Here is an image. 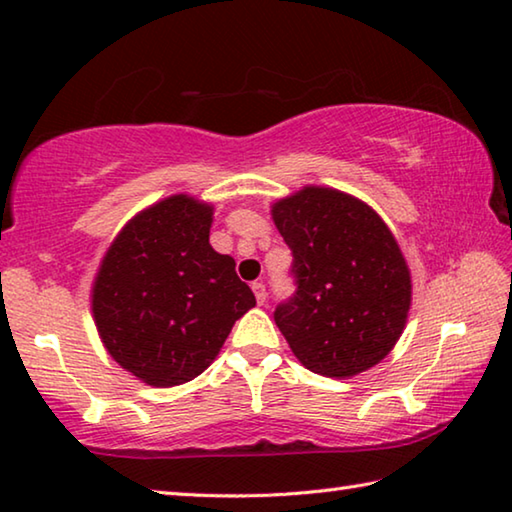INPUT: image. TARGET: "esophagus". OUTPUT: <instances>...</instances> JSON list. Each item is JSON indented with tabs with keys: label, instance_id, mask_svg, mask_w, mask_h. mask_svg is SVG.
Instances as JSON below:
<instances>
[{
	"label": "esophagus",
	"instance_id": "esophagus-1",
	"mask_svg": "<svg viewBox=\"0 0 512 512\" xmlns=\"http://www.w3.org/2000/svg\"><path fill=\"white\" fill-rule=\"evenodd\" d=\"M253 293H255L257 305H264V302H266V284L255 282V284H253Z\"/></svg>",
	"mask_w": 512,
	"mask_h": 512
}]
</instances>
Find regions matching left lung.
<instances>
[{
  "label": "left lung",
  "mask_w": 512,
  "mask_h": 512,
  "mask_svg": "<svg viewBox=\"0 0 512 512\" xmlns=\"http://www.w3.org/2000/svg\"><path fill=\"white\" fill-rule=\"evenodd\" d=\"M291 248L296 293L275 325L298 361L325 377H354L393 350L411 307V273L393 232L359 198L305 187L273 205Z\"/></svg>",
  "instance_id": "8db88e82"
}]
</instances>
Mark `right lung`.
<instances>
[{
	"label": "right lung",
	"mask_w": 512,
	"mask_h": 512,
	"mask_svg": "<svg viewBox=\"0 0 512 512\" xmlns=\"http://www.w3.org/2000/svg\"><path fill=\"white\" fill-rule=\"evenodd\" d=\"M212 205L176 194L112 241L92 287L110 357L144 384L169 388L210 366L255 296L235 259L210 246Z\"/></svg>",
	"instance_id": "right-lung-1"
}]
</instances>
